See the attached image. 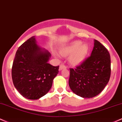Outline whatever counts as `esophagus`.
I'll return each instance as SVG.
<instances>
[{
  "label": "esophagus",
  "mask_w": 122,
  "mask_h": 122,
  "mask_svg": "<svg viewBox=\"0 0 122 122\" xmlns=\"http://www.w3.org/2000/svg\"><path fill=\"white\" fill-rule=\"evenodd\" d=\"M67 68L66 66L64 64H61V65H60V66H59V71L64 69V68Z\"/></svg>",
  "instance_id": "esophagus-1"
}]
</instances>
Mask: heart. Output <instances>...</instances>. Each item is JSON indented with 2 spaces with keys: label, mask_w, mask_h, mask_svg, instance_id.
I'll list each match as a JSON object with an SVG mask.
<instances>
[{
  "label": "heart",
  "mask_w": 122,
  "mask_h": 122,
  "mask_svg": "<svg viewBox=\"0 0 122 122\" xmlns=\"http://www.w3.org/2000/svg\"><path fill=\"white\" fill-rule=\"evenodd\" d=\"M89 48L87 44H82L81 41H75L67 46H63L60 50V53L64 56H68L69 61L72 65H80L84 61L88 53Z\"/></svg>",
  "instance_id": "obj_1"
}]
</instances>
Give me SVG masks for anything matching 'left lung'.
Returning <instances> with one entry per match:
<instances>
[{
    "mask_svg": "<svg viewBox=\"0 0 122 122\" xmlns=\"http://www.w3.org/2000/svg\"><path fill=\"white\" fill-rule=\"evenodd\" d=\"M68 84L71 91L83 98L100 93L111 76V57L104 46L96 40L91 56L76 68H70Z\"/></svg>",
    "mask_w": 122,
    "mask_h": 122,
    "instance_id": "8db88e82",
    "label": "left lung"
}]
</instances>
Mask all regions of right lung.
I'll list each match as a JSON object with an SVG mask.
<instances>
[{"label":"right lung","instance_id":"obj_1","mask_svg":"<svg viewBox=\"0 0 122 122\" xmlns=\"http://www.w3.org/2000/svg\"><path fill=\"white\" fill-rule=\"evenodd\" d=\"M51 56L48 51L37 44L35 36L18 48L12 67V79L25 98L37 100L50 91L59 67L48 63Z\"/></svg>","mask_w":122,"mask_h":122}]
</instances>
